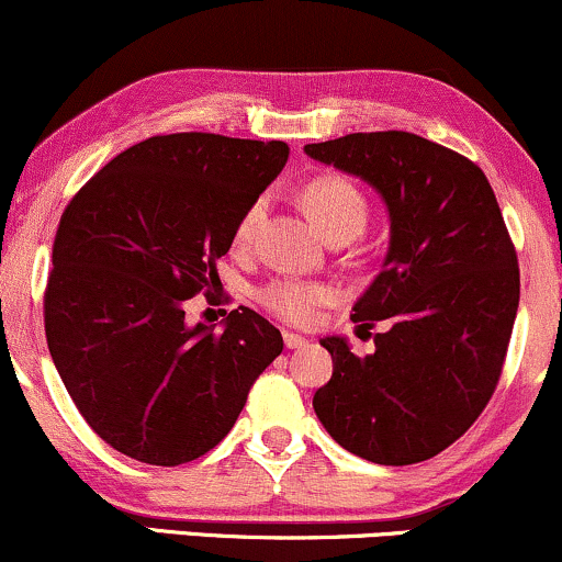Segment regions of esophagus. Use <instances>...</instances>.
<instances>
[{"label":"esophagus","mask_w":562,"mask_h":562,"mask_svg":"<svg viewBox=\"0 0 562 562\" xmlns=\"http://www.w3.org/2000/svg\"><path fill=\"white\" fill-rule=\"evenodd\" d=\"M282 340H285L288 348H306L308 340L299 333H282Z\"/></svg>","instance_id":"34e87169"}]
</instances>
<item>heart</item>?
<instances>
[{"instance_id": "obj_1", "label": "heart", "mask_w": 562, "mask_h": 562, "mask_svg": "<svg viewBox=\"0 0 562 562\" xmlns=\"http://www.w3.org/2000/svg\"><path fill=\"white\" fill-rule=\"evenodd\" d=\"M301 205L306 216L312 218L314 227L330 240L335 235H351L357 237L367 224V198L362 195L351 179L338 177V173H325V177L312 179L301 190ZM263 209V200H254L243 216L237 218L235 243L248 245L254 240L256 227H259ZM256 299L269 314L290 322V325H308L317 317V308L333 301V288L322 285V282H303V280H272L269 285L259 288Z\"/></svg>"}]
</instances>
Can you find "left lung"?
Instances as JSON below:
<instances>
[{"mask_svg":"<svg viewBox=\"0 0 562 562\" xmlns=\"http://www.w3.org/2000/svg\"><path fill=\"white\" fill-rule=\"evenodd\" d=\"M303 150L375 187L391 218L383 269L351 314L385 333L367 357L338 335L319 340L333 378L314 393V412L362 460H430L479 420L505 364L520 269L499 203L473 160L409 132Z\"/></svg>","mask_w":562,"mask_h":562,"instance_id":"left-lung-1","label":"left lung"}]
</instances>
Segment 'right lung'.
<instances>
[{
  "mask_svg": "<svg viewBox=\"0 0 562 562\" xmlns=\"http://www.w3.org/2000/svg\"><path fill=\"white\" fill-rule=\"evenodd\" d=\"M285 142L160 134L115 156L63 211L44 290L53 362L115 451L173 468L211 451L282 353L254 308L222 330L184 303L218 285L237 218L288 164Z\"/></svg>",
  "mask_w": 562,
  "mask_h": 562,
  "instance_id": "right-lung-1",
  "label": "right lung"
}]
</instances>
